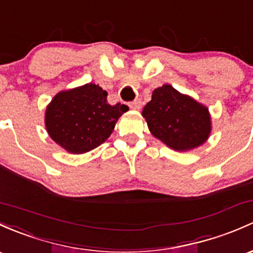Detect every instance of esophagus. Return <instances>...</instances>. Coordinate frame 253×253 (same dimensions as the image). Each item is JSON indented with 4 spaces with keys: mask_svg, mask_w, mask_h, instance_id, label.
<instances>
[{
    "mask_svg": "<svg viewBox=\"0 0 253 253\" xmlns=\"http://www.w3.org/2000/svg\"><path fill=\"white\" fill-rule=\"evenodd\" d=\"M129 108L133 109V110H139V109L142 108V102H140L139 99L134 100V102L129 103Z\"/></svg>",
    "mask_w": 253,
    "mask_h": 253,
    "instance_id": "esophagus-1",
    "label": "esophagus"
}]
</instances>
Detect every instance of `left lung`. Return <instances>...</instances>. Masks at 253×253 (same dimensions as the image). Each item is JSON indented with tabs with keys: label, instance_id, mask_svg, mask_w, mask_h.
I'll return each instance as SVG.
<instances>
[{
	"label": "left lung",
	"instance_id": "8db88e82",
	"mask_svg": "<svg viewBox=\"0 0 253 253\" xmlns=\"http://www.w3.org/2000/svg\"><path fill=\"white\" fill-rule=\"evenodd\" d=\"M142 115L151 134L175 151L200 147L212 131L209 108L171 84L154 89Z\"/></svg>",
	"mask_w": 253,
	"mask_h": 253
}]
</instances>
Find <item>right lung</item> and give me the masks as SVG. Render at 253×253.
Here are the masks:
<instances>
[{
	"mask_svg": "<svg viewBox=\"0 0 253 253\" xmlns=\"http://www.w3.org/2000/svg\"><path fill=\"white\" fill-rule=\"evenodd\" d=\"M108 93L95 84L60 91L44 113L49 137L70 154H84L99 147L113 133L124 104H108Z\"/></svg>",
	"mask_w": 253,
	"mask_h": 253,
	"instance_id": "1",
	"label": "right lung"
}]
</instances>
